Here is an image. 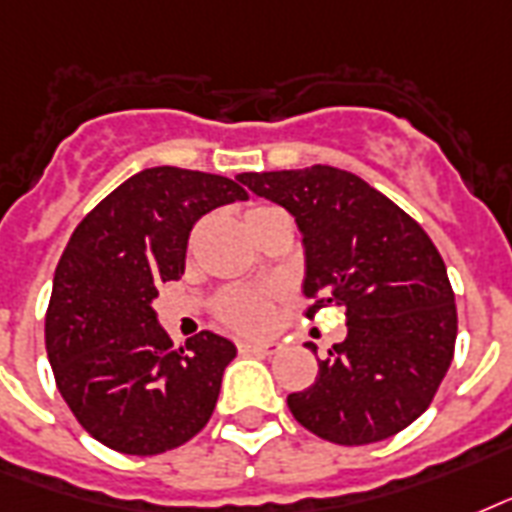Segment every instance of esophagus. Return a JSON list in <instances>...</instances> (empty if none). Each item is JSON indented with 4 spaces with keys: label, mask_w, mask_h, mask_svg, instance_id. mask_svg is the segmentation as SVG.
<instances>
[{
    "label": "esophagus",
    "mask_w": 512,
    "mask_h": 512,
    "mask_svg": "<svg viewBox=\"0 0 512 512\" xmlns=\"http://www.w3.org/2000/svg\"><path fill=\"white\" fill-rule=\"evenodd\" d=\"M237 347H240V352H251V355H275L283 344L269 339V342H240Z\"/></svg>",
    "instance_id": "obj_1"
}]
</instances>
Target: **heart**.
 Returning <instances> with one entry per match:
<instances>
[{"mask_svg":"<svg viewBox=\"0 0 512 512\" xmlns=\"http://www.w3.org/2000/svg\"><path fill=\"white\" fill-rule=\"evenodd\" d=\"M275 211L277 208H269V205H256L245 213V224L251 229L256 221L267 219L269 213ZM277 296H280L277 288H232L216 299L213 312L227 328H235L243 334H261L272 326Z\"/></svg>","mask_w":512,"mask_h":512,"instance_id":"1","label":"heart"}]
</instances>
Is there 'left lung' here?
Returning <instances> with one entry per match:
<instances>
[{
  "instance_id": "obj_1",
  "label": "left lung",
  "mask_w": 512,
  "mask_h": 512,
  "mask_svg": "<svg viewBox=\"0 0 512 512\" xmlns=\"http://www.w3.org/2000/svg\"><path fill=\"white\" fill-rule=\"evenodd\" d=\"M251 192L296 216L307 318L344 307L347 339L318 379L288 395L301 427L342 446L390 438L422 417L449 371L457 304L427 232L363 178L331 165L240 173Z\"/></svg>"
}]
</instances>
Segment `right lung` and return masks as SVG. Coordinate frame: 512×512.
Listing matches in <instances>:
<instances>
[{
	"instance_id": "add662e5",
	"label": "right lung",
	"mask_w": 512,
	"mask_h": 512,
	"mask_svg": "<svg viewBox=\"0 0 512 512\" xmlns=\"http://www.w3.org/2000/svg\"><path fill=\"white\" fill-rule=\"evenodd\" d=\"M232 178L160 165L130 176L79 221L55 267L45 347L58 392L109 449L152 457L208 425L235 344L211 331L173 347L157 288L184 275L194 221L245 200Z\"/></svg>"
}]
</instances>
